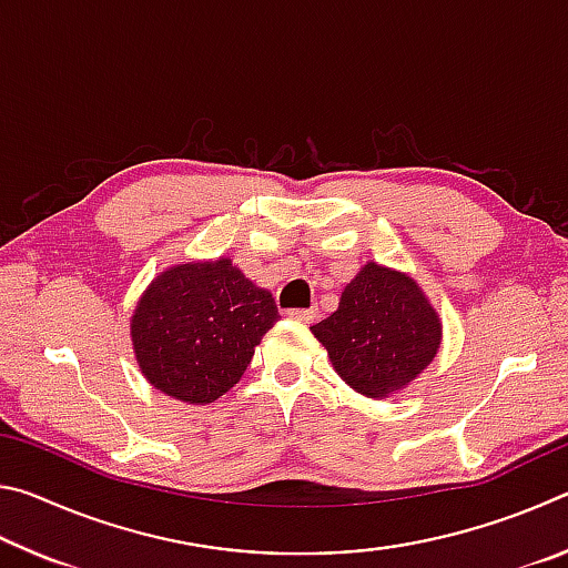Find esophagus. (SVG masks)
Here are the masks:
<instances>
[{
  "label": "esophagus",
  "instance_id": "obj_1",
  "mask_svg": "<svg viewBox=\"0 0 568 568\" xmlns=\"http://www.w3.org/2000/svg\"><path fill=\"white\" fill-rule=\"evenodd\" d=\"M287 318L313 323L315 318H318V307H295V311H287Z\"/></svg>",
  "mask_w": 568,
  "mask_h": 568
}]
</instances>
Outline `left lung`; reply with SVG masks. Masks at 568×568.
<instances>
[{"label":"left lung","mask_w":568,"mask_h":568,"mask_svg":"<svg viewBox=\"0 0 568 568\" xmlns=\"http://www.w3.org/2000/svg\"><path fill=\"white\" fill-rule=\"evenodd\" d=\"M311 331L335 373L368 398H388L416 381L444 335L418 283L378 263H365L345 285L338 311Z\"/></svg>","instance_id":"1"}]
</instances>
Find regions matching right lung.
Listing matches in <instances>:
<instances>
[{"mask_svg":"<svg viewBox=\"0 0 568 568\" xmlns=\"http://www.w3.org/2000/svg\"><path fill=\"white\" fill-rule=\"evenodd\" d=\"M277 318L273 295L227 257L182 263L142 293L130 321L132 351L158 390L205 406L243 378Z\"/></svg>","mask_w":568,"mask_h":568,"instance_id":"add662e5","label":"right lung"}]
</instances>
